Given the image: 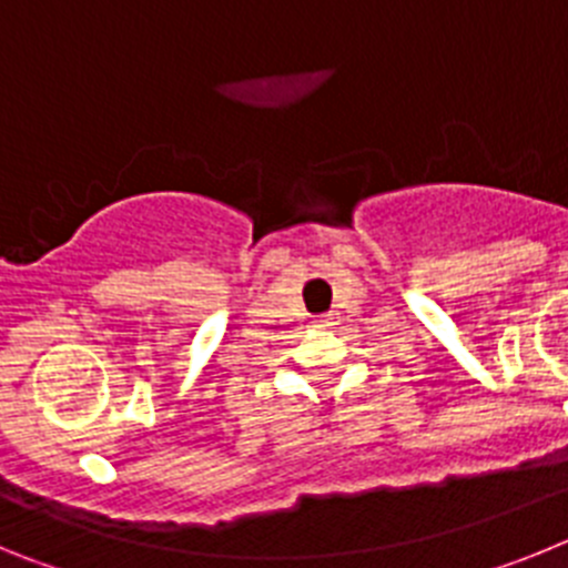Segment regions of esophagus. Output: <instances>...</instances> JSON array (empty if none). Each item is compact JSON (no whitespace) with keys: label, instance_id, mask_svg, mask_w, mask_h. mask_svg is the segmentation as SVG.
Segmentation results:
<instances>
[{"label":"esophagus","instance_id":"1","mask_svg":"<svg viewBox=\"0 0 568 568\" xmlns=\"http://www.w3.org/2000/svg\"><path fill=\"white\" fill-rule=\"evenodd\" d=\"M335 321H333V315H324V318H318V327H333Z\"/></svg>","mask_w":568,"mask_h":568}]
</instances>
